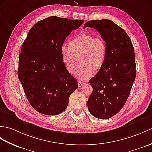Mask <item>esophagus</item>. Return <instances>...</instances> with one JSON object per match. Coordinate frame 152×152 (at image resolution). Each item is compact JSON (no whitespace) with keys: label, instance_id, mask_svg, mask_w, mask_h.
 Returning a JSON list of instances; mask_svg holds the SVG:
<instances>
[{"label":"esophagus","instance_id":"1","mask_svg":"<svg viewBox=\"0 0 152 152\" xmlns=\"http://www.w3.org/2000/svg\"><path fill=\"white\" fill-rule=\"evenodd\" d=\"M84 84H86V82H83V81H79L78 82V87H80L82 86H83Z\"/></svg>","mask_w":152,"mask_h":152}]
</instances>
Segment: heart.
I'll return each mask as SVG.
<instances>
[{"label": "heart", "instance_id": "1", "mask_svg": "<svg viewBox=\"0 0 152 152\" xmlns=\"http://www.w3.org/2000/svg\"><path fill=\"white\" fill-rule=\"evenodd\" d=\"M72 48L68 44L63 43L60 48L63 61L69 72L74 74L76 66L74 61L73 51H83L82 63L78 69L76 77L80 79H87L92 76L95 70L100 69L104 65L107 55V47L102 38H94L91 34L81 33L73 38L70 42Z\"/></svg>", "mask_w": 152, "mask_h": 152}]
</instances>
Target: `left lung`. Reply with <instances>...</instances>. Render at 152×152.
I'll list each match as a JSON object with an SVG mask.
<instances>
[{
	"label": "left lung",
	"mask_w": 152,
	"mask_h": 152,
	"mask_svg": "<svg viewBox=\"0 0 152 152\" xmlns=\"http://www.w3.org/2000/svg\"><path fill=\"white\" fill-rule=\"evenodd\" d=\"M96 29L105 42L107 55L104 65L89 80L93 93L87 101L91 114L107 119L124 107L135 80V52L128 35L111 20H91L83 28Z\"/></svg>",
	"instance_id": "8db88e82"
}]
</instances>
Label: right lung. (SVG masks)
<instances>
[{
  "label": "right lung",
  "instance_id": "obj_1",
  "mask_svg": "<svg viewBox=\"0 0 152 152\" xmlns=\"http://www.w3.org/2000/svg\"><path fill=\"white\" fill-rule=\"evenodd\" d=\"M84 21L52 16L31 27L21 47L18 77L30 104L41 114L64 111L77 88L63 61L60 48Z\"/></svg>",
  "mask_w": 152,
  "mask_h": 152
}]
</instances>
